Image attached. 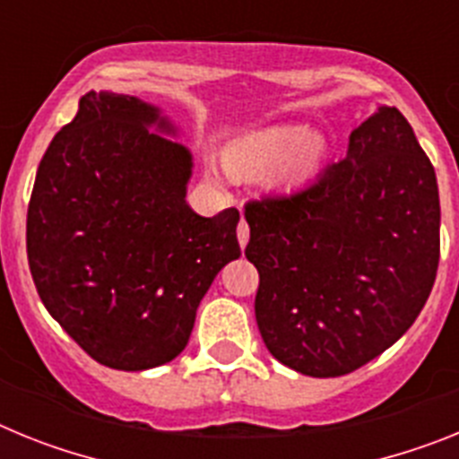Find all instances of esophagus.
<instances>
[{
	"label": "esophagus",
	"mask_w": 459,
	"mask_h": 459,
	"mask_svg": "<svg viewBox=\"0 0 459 459\" xmlns=\"http://www.w3.org/2000/svg\"><path fill=\"white\" fill-rule=\"evenodd\" d=\"M237 237H238V246H241V248H246V246H248V238H250V230H248V222L243 221V218L237 227Z\"/></svg>",
	"instance_id": "esophagus-1"
}]
</instances>
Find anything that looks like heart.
<instances>
[{
    "label": "heart",
    "mask_w": 459,
    "mask_h": 459,
    "mask_svg": "<svg viewBox=\"0 0 459 459\" xmlns=\"http://www.w3.org/2000/svg\"><path fill=\"white\" fill-rule=\"evenodd\" d=\"M322 156V137H303V128L299 126H271L238 137L227 153V163L237 174L275 165V177L282 184H296L315 172Z\"/></svg>",
    "instance_id": "b5f03b06"
}]
</instances>
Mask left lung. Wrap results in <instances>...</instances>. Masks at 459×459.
<instances>
[{"instance_id": "8db88e82", "label": "left lung", "mask_w": 459, "mask_h": 459, "mask_svg": "<svg viewBox=\"0 0 459 459\" xmlns=\"http://www.w3.org/2000/svg\"><path fill=\"white\" fill-rule=\"evenodd\" d=\"M255 317L291 370L340 377L407 333L439 266L435 168L397 108L354 128L347 156L290 195L246 202Z\"/></svg>"}]
</instances>
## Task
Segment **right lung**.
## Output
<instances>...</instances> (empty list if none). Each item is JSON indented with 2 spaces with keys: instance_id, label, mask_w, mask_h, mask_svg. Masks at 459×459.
<instances>
[{
  "instance_id": "1",
  "label": "right lung",
  "mask_w": 459,
  "mask_h": 459,
  "mask_svg": "<svg viewBox=\"0 0 459 459\" xmlns=\"http://www.w3.org/2000/svg\"><path fill=\"white\" fill-rule=\"evenodd\" d=\"M172 126L135 96L89 91L50 142L27 209L40 301L75 342L115 370L169 363L218 271L241 255L238 211L186 204L188 149L149 133Z\"/></svg>"
}]
</instances>
